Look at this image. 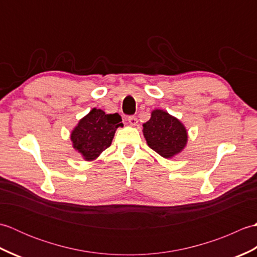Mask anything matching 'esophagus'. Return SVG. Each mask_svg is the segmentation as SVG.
<instances>
[{"mask_svg":"<svg viewBox=\"0 0 257 257\" xmlns=\"http://www.w3.org/2000/svg\"><path fill=\"white\" fill-rule=\"evenodd\" d=\"M128 121L130 123V125L135 127V125H137V123H138V119H137V117H135V116H130V117H128Z\"/></svg>","mask_w":257,"mask_h":257,"instance_id":"esophagus-1","label":"esophagus"}]
</instances>
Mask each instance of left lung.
Masks as SVG:
<instances>
[{
	"label": "left lung",
	"instance_id": "1",
	"mask_svg": "<svg viewBox=\"0 0 257 257\" xmlns=\"http://www.w3.org/2000/svg\"><path fill=\"white\" fill-rule=\"evenodd\" d=\"M143 125L147 144L166 159L177 156L187 146L188 132L184 124L165 110H152L150 119Z\"/></svg>",
	"mask_w": 257,
	"mask_h": 257
}]
</instances>
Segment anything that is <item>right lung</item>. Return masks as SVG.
<instances>
[{
	"label": "right lung",
	"instance_id": "1",
	"mask_svg": "<svg viewBox=\"0 0 257 257\" xmlns=\"http://www.w3.org/2000/svg\"><path fill=\"white\" fill-rule=\"evenodd\" d=\"M121 121L118 113L109 114L101 109L92 108L72 130L70 140L74 149L86 161L96 160L111 145L117 128L123 125Z\"/></svg>",
	"mask_w": 257,
	"mask_h": 257
}]
</instances>
